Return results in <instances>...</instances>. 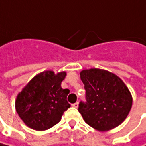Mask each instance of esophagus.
<instances>
[{
  "label": "esophagus",
  "instance_id": "1",
  "mask_svg": "<svg viewBox=\"0 0 146 146\" xmlns=\"http://www.w3.org/2000/svg\"><path fill=\"white\" fill-rule=\"evenodd\" d=\"M72 106H73V107H75V108H77V107H78V102H75V103H73V104H72Z\"/></svg>",
  "mask_w": 146,
  "mask_h": 146
}]
</instances>
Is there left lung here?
<instances>
[{"label":"left lung","mask_w":146,"mask_h":146,"mask_svg":"<svg viewBox=\"0 0 146 146\" xmlns=\"http://www.w3.org/2000/svg\"><path fill=\"white\" fill-rule=\"evenodd\" d=\"M86 91V102H80L78 111L88 125L105 131L121 124L132 106L129 89L116 75L91 68L80 73Z\"/></svg>","instance_id":"left-lung-1"}]
</instances>
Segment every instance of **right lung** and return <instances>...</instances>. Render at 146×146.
Listing matches in <instances>:
<instances>
[{
  "instance_id": "obj_1",
  "label": "right lung",
  "mask_w": 146,
  "mask_h": 146,
  "mask_svg": "<svg viewBox=\"0 0 146 146\" xmlns=\"http://www.w3.org/2000/svg\"><path fill=\"white\" fill-rule=\"evenodd\" d=\"M65 77V72H43L18 94L16 111L26 125L36 131H45L60 121L64 112L70 107L67 101L69 89L61 88Z\"/></svg>"
}]
</instances>
